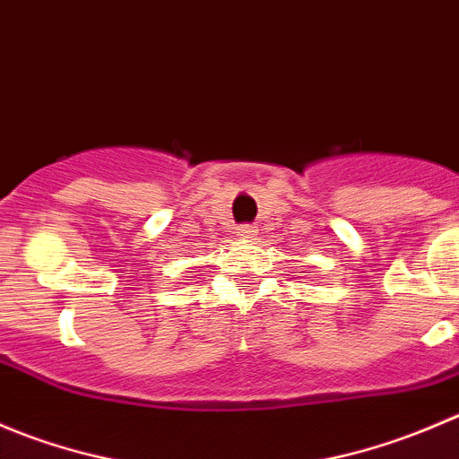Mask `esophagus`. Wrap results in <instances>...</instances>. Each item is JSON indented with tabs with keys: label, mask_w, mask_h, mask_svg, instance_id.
Here are the masks:
<instances>
[{
	"label": "esophagus",
	"mask_w": 459,
	"mask_h": 459,
	"mask_svg": "<svg viewBox=\"0 0 459 459\" xmlns=\"http://www.w3.org/2000/svg\"><path fill=\"white\" fill-rule=\"evenodd\" d=\"M238 233L242 235V238H251V235H255L257 230H255V226H248V224H247V226H239Z\"/></svg>",
	"instance_id": "obj_1"
}]
</instances>
